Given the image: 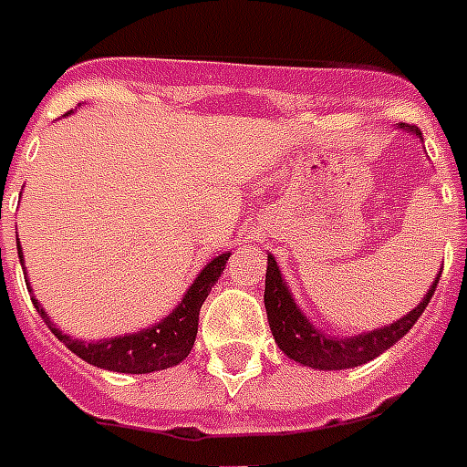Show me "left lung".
I'll use <instances>...</instances> for the list:
<instances>
[{
	"instance_id": "left-lung-1",
	"label": "left lung",
	"mask_w": 467,
	"mask_h": 467,
	"mask_svg": "<svg viewBox=\"0 0 467 467\" xmlns=\"http://www.w3.org/2000/svg\"><path fill=\"white\" fill-rule=\"evenodd\" d=\"M401 130L409 134H416L421 139L419 127L411 124H400ZM423 141V139H421ZM441 276V274H439ZM439 276L431 284L429 294L421 298V304L414 306L407 316H401L400 320H394L389 326L382 328L368 330L360 336L337 337L326 333L318 326H313L311 320L306 318V313L298 308L294 301L289 284L281 276L276 259L269 254L266 257V281H265V308L266 320L272 336L279 345V350L284 355H289L294 362H301L304 368L313 369H350L365 362L375 360L377 355H382L384 350H389L391 345L397 343L400 337H404L411 330L416 320L421 318L423 308L431 301L433 291L439 286Z\"/></svg>"
}]
</instances>
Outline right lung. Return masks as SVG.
Masks as SVG:
<instances>
[{"instance_id":"add662e5","label":"right lung","mask_w":467,"mask_h":467,"mask_svg":"<svg viewBox=\"0 0 467 467\" xmlns=\"http://www.w3.org/2000/svg\"><path fill=\"white\" fill-rule=\"evenodd\" d=\"M233 252L213 257L208 265L202 266L201 274L188 286V291L181 298V304L173 311L161 318L154 326H149L137 333H127V336L105 337V340H78V337L66 336L63 330L51 320V316L44 311V306L38 304V298H31L36 306L38 316L51 328V333L58 337L60 343L66 345L67 350L76 352L80 360L88 365H95L99 369H109V372H124V375H149V372H159V369L173 368L178 362L188 358V352L193 350L195 336H198V316H201L202 301L208 298L210 289L215 286L220 274L225 272L227 259ZM19 262L24 266V252L19 247ZM24 276H26V266H24ZM31 291V284H26Z\"/></svg>"}]
</instances>
